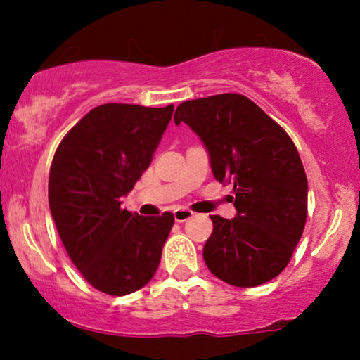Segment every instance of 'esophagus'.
<instances>
[{
    "instance_id": "1",
    "label": "esophagus",
    "mask_w": 360,
    "mask_h": 360,
    "mask_svg": "<svg viewBox=\"0 0 360 360\" xmlns=\"http://www.w3.org/2000/svg\"><path fill=\"white\" fill-rule=\"evenodd\" d=\"M172 213H174V220L177 223H183L186 220H189V218H191L194 214L191 210H188V208H176Z\"/></svg>"
}]
</instances>
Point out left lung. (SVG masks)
<instances>
[{"instance_id": "8db88e82", "label": "left lung", "mask_w": 360, "mask_h": 360, "mask_svg": "<svg viewBox=\"0 0 360 360\" xmlns=\"http://www.w3.org/2000/svg\"><path fill=\"white\" fill-rule=\"evenodd\" d=\"M186 123L208 152L214 179L233 184L232 220L213 214L203 257L218 279L254 288L274 279L291 260L307 223L308 181L295 143L242 94L181 103Z\"/></svg>"}]
</instances>
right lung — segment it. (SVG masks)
<instances>
[{
  "label": "right lung",
  "instance_id": "add662e5",
  "mask_svg": "<svg viewBox=\"0 0 360 360\" xmlns=\"http://www.w3.org/2000/svg\"><path fill=\"white\" fill-rule=\"evenodd\" d=\"M174 106L106 103L62 139L49 177V206L74 266L91 286L125 296L154 278L174 225L172 213L140 217L122 208L150 166Z\"/></svg>",
  "mask_w": 360,
  "mask_h": 360
}]
</instances>
